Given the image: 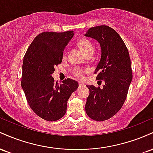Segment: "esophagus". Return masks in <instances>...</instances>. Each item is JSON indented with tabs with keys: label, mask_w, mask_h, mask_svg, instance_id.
Masks as SVG:
<instances>
[{
	"label": "esophagus",
	"mask_w": 153,
	"mask_h": 153,
	"mask_svg": "<svg viewBox=\"0 0 153 153\" xmlns=\"http://www.w3.org/2000/svg\"><path fill=\"white\" fill-rule=\"evenodd\" d=\"M78 85H79V86L81 87V86H84V85H85V84H84L82 82H79Z\"/></svg>",
	"instance_id": "1"
}]
</instances>
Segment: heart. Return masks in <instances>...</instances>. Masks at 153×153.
<instances>
[{"instance_id": "b5f03b06", "label": "heart", "mask_w": 153, "mask_h": 153, "mask_svg": "<svg viewBox=\"0 0 153 153\" xmlns=\"http://www.w3.org/2000/svg\"><path fill=\"white\" fill-rule=\"evenodd\" d=\"M79 47L80 48V50L82 51L84 54H85V56L87 54L93 53L94 52V46H93L92 43L89 41L88 39H80V41L78 42V43ZM88 71V70H82L81 68H76V69L74 70L73 71V74L78 78L82 79L83 78L84 74L85 73Z\"/></svg>"}]
</instances>
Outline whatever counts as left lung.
Listing matches in <instances>:
<instances>
[{"mask_svg": "<svg viewBox=\"0 0 153 153\" xmlns=\"http://www.w3.org/2000/svg\"><path fill=\"white\" fill-rule=\"evenodd\" d=\"M100 44L101 56L95 73L103 80V88L87 85L90 94L85 109L95 121H105L121 109L132 80L131 60L125 44L118 33L108 26L90 28L85 34Z\"/></svg>", "mask_w": 153, "mask_h": 153, "instance_id": "1", "label": "left lung"}]
</instances>
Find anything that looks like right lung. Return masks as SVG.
<instances>
[{
  "label": "right lung",
  "instance_id": "right-lung-1",
  "mask_svg": "<svg viewBox=\"0 0 153 153\" xmlns=\"http://www.w3.org/2000/svg\"><path fill=\"white\" fill-rule=\"evenodd\" d=\"M73 35V31L41 33L24 55L22 87L31 109L45 120L62 118L68 99L78 88V82L71 78L58 84L52 76L54 67L62 62L63 51Z\"/></svg>",
  "mask_w": 153,
  "mask_h": 153
}]
</instances>
